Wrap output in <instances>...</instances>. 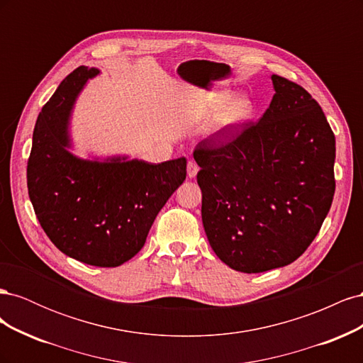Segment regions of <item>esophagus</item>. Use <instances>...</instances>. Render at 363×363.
Segmentation results:
<instances>
[{
	"mask_svg": "<svg viewBox=\"0 0 363 363\" xmlns=\"http://www.w3.org/2000/svg\"><path fill=\"white\" fill-rule=\"evenodd\" d=\"M199 171H200L199 164H196L194 160H189V162H188V177H189V179L196 177V174H199Z\"/></svg>",
	"mask_w": 363,
	"mask_h": 363,
	"instance_id": "esophagus-1",
	"label": "esophagus"
}]
</instances>
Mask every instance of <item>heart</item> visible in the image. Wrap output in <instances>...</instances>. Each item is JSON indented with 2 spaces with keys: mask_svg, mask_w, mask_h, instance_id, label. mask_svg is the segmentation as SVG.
<instances>
[{
  "mask_svg": "<svg viewBox=\"0 0 363 363\" xmlns=\"http://www.w3.org/2000/svg\"><path fill=\"white\" fill-rule=\"evenodd\" d=\"M199 112L204 121L216 116L215 128L227 131L248 123L255 113V103L247 95L230 96L227 92H215L204 96Z\"/></svg>",
  "mask_w": 363,
  "mask_h": 363,
  "instance_id": "b5f03b06",
  "label": "heart"
}]
</instances>
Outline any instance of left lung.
I'll return each mask as SVG.
<instances>
[{"mask_svg": "<svg viewBox=\"0 0 363 363\" xmlns=\"http://www.w3.org/2000/svg\"><path fill=\"white\" fill-rule=\"evenodd\" d=\"M271 80L276 94L256 124L218 131L194 151L208 244L247 274L298 259L335 195V135L323 108L300 84Z\"/></svg>", "mask_w": 363, "mask_h": 363, "instance_id": "1", "label": "left lung"}]
</instances>
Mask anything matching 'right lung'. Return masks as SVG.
<instances>
[{"instance_id": "1", "label": "right lung", "mask_w": 363, "mask_h": 363, "mask_svg": "<svg viewBox=\"0 0 363 363\" xmlns=\"http://www.w3.org/2000/svg\"><path fill=\"white\" fill-rule=\"evenodd\" d=\"M80 67L38 116L27 164L30 201L43 232L65 255L113 268L144 247L160 208L186 179V159L148 163L127 156L82 159L69 151V118L86 82Z\"/></svg>"}]
</instances>
